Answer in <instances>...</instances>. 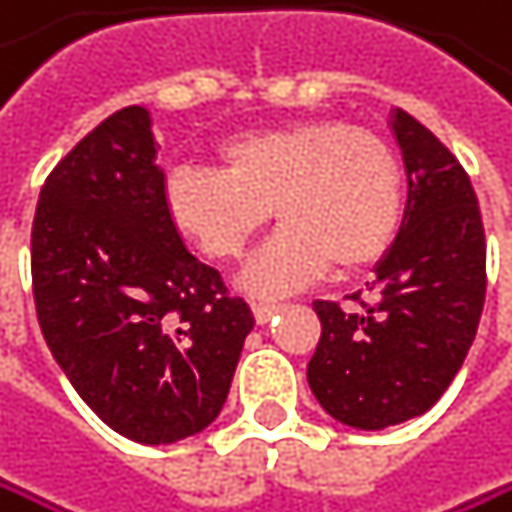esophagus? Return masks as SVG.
Here are the masks:
<instances>
[{"instance_id": "obj_1", "label": "esophagus", "mask_w": 512, "mask_h": 512, "mask_svg": "<svg viewBox=\"0 0 512 512\" xmlns=\"http://www.w3.org/2000/svg\"><path fill=\"white\" fill-rule=\"evenodd\" d=\"M280 311L277 302H253V314H256V323H268L274 314Z\"/></svg>"}]
</instances>
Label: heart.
<instances>
[{"label":"heart","mask_w":512,"mask_h":512,"mask_svg":"<svg viewBox=\"0 0 512 512\" xmlns=\"http://www.w3.org/2000/svg\"><path fill=\"white\" fill-rule=\"evenodd\" d=\"M222 170L180 164L164 176L170 225L210 259H238L274 216L277 235L244 265L238 287L287 296L332 265L363 271L403 222V167L388 140L342 118H305L228 137Z\"/></svg>","instance_id":"obj_1"}]
</instances>
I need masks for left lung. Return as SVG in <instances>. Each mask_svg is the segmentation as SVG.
<instances>
[{"label":"left lung","instance_id":"1","mask_svg":"<svg viewBox=\"0 0 512 512\" xmlns=\"http://www.w3.org/2000/svg\"><path fill=\"white\" fill-rule=\"evenodd\" d=\"M406 210L360 311L314 302L320 342L308 385L336 421L385 430L424 415L458 375L485 302V232L470 176L409 112H391ZM357 299V296H354Z\"/></svg>","mask_w":512,"mask_h":512}]
</instances>
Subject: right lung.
Here are the masks:
<instances>
[{"label":"right lung","mask_w":512,"mask_h":512,"mask_svg":"<svg viewBox=\"0 0 512 512\" xmlns=\"http://www.w3.org/2000/svg\"><path fill=\"white\" fill-rule=\"evenodd\" d=\"M33 296L69 385L115 433L146 446L216 421L256 323L170 225L143 106L100 121L45 180Z\"/></svg>","instance_id":"obj_1"}]
</instances>
